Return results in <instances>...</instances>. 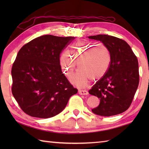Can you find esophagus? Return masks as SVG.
<instances>
[{
    "label": "esophagus",
    "instance_id": "1",
    "mask_svg": "<svg viewBox=\"0 0 149 149\" xmlns=\"http://www.w3.org/2000/svg\"><path fill=\"white\" fill-rule=\"evenodd\" d=\"M79 94H80L81 95H87L88 92L86 90H79Z\"/></svg>",
    "mask_w": 149,
    "mask_h": 149
}]
</instances>
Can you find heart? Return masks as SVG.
<instances>
[{"instance_id": "obj_1", "label": "heart", "mask_w": 149, "mask_h": 149, "mask_svg": "<svg viewBox=\"0 0 149 149\" xmlns=\"http://www.w3.org/2000/svg\"><path fill=\"white\" fill-rule=\"evenodd\" d=\"M111 62V52L104 45L83 41L74 43L70 52L66 50L60 57L63 72L69 79L72 77L78 64L79 70L72 79V83L82 88L92 81L102 78Z\"/></svg>"}]
</instances>
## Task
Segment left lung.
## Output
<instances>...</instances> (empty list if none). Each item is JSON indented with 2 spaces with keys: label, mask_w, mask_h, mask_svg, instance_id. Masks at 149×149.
<instances>
[{
  "label": "left lung",
  "mask_w": 149,
  "mask_h": 149,
  "mask_svg": "<svg viewBox=\"0 0 149 149\" xmlns=\"http://www.w3.org/2000/svg\"><path fill=\"white\" fill-rule=\"evenodd\" d=\"M88 38L100 41L111 52L108 71L89 90L100 99L99 106L92 111L104 116L118 115L130 107L138 86L137 57L128 43L118 38L99 34Z\"/></svg>",
  "instance_id": "1"
}]
</instances>
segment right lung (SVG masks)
<instances>
[{
  "mask_svg": "<svg viewBox=\"0 0 149 149\" xmlns=\"http://www.w3.org/2000/svg\"><path fill=\"white\" fill-rule=\"evenodd\" d=\"M74 37L43 35L22 47L13 64L11 91L23 111L47 118L65 109L77 88L61 71L60 54Z\"/></svg>",
  "mask_w": 149,
  "mask_h": 149,
  "instance_id": "right-lung-1",
  "label": "right lung"
}]
</instances>
